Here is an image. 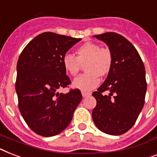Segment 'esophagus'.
Returning <instances> with one entry per match:
<instances>
[{
	"mask_svg": "<svg viewBox=\"0 0 157 157\" xmlns=\"http://www.w3.org/2000/svg\"><path fill=\"white\" fill-rule=\"evenodd\" d=\"M81 94H82L83 98H85V97L90 96V94H91V93H88V92H84V91H82V92H81Z\"/></svg>",
	"mask_w": 157,
	"mask_h": 157,
	"instance_id": "esophagus-1",
	"label": "esophagus"
}]
</instances>
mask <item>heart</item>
I'll use <instances>...</instances> for the list:
<instances>
[{
    "instance_id": "obj_1",
    "label": "heart",
    "mask_w": 157,
    "mask_h": 157,
    "mask_svg": "<svg viewBox=\"0 0 157 157\" xmlns=\"http://www.w3.org/2000/svg\"><path fill=\"white\" fill-rule=\"evenodd\" d=\"M76 56L66 54L63 58V68L67 74L75 76L85 66L84 74L75 79L72 85L82 91H90L99 84V77L106 76L113 64V56L108 48L85 43L76 50Z\"/></svg>"
}]
</instances>
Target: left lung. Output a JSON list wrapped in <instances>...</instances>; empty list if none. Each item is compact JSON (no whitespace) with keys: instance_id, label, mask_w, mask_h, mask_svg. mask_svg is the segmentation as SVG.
I'll return each instance as SVG.
<instances>
[{"instance_id":"8db88e82","label":"left lung","mask_w":157,"mask_h":157,"mask_svg":"<svg viewBox=\"0 0 157 157\" xmlns=\"http://www.w3.org/2000/svg\"><path fill=\"white\" fill-rule=\"evenodd\" d=\"M94 37L107 44L113 64L104 83L93 93L97 101L93 120L104 133L123 135L133 127L144 105V64L136 48L121 34L107 32ZM105 91L109 95L103 94Z\"/></svg>"}]
</instances>
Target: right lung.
<instances>
[{"mask_svg":"<svg viewBox=\"0 0 157 157\" xmlns=\"http://www.w3.org/2000/svg\"><path fill=\"white\" fill-rule=\"evenodd\" d=\"M81 40L42 33L25 46L19 56L15 85L19 110L29 127L39 136L50 137L63 132L82 99L78 89L66 94L57 92L71 84L63 58Z\"/></svg>","mask_w":157,"mask_h":157,"instance_id":"right-lung-1","label":"right lung"}]
</instances>
